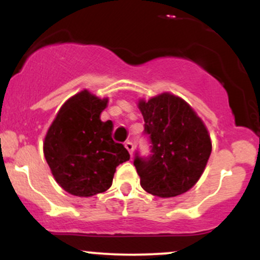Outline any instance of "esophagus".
Segmentation results:
<instances>
[{"mask_svg": "<svg viewBox=\"0 0 260 260\" xmlns=\"http://www.w3.org/2000/svg\"><path fill=\"white\" fill-rule=\"evenodd\" d=\"M124 147H126V149H127L128 151H129V154H131V155L133 154V150H134V145H133V143H132V142H129V140H128V142L124 143Z\"/></svg>", "mask_w": 260, "mask_h": 260, "instance_id": "obj_1", "label": "esophagus"}]
</instances>
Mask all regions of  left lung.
Here are the masks:
<instances>
[{
	"label": "left lung",
	"mask_w": 260,
	"mask_h": 260,
	"mask_svg": "<svg viewBox=\"0 0 260 260\" xmlns=\"http://www.w3.org/2000/svg\"><path fill=\"white\" fill-rule=\"evenodd\" d=\"M138 107L151 143L150 156L136 154L134 159L140 186L161 198L186 193L201 178L211 154L204 122L189 104L171 92L140 99Z\"/></svg>",
	"instance_id": "1"
}]
</instances>
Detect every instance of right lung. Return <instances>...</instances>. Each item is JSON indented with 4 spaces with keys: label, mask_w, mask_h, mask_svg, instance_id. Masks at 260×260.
<instances>
[{
    "label": "right lung",
    "mask_w": 260,
    "mask_h": 260,
    "mask_svg": "<svg viewBox=\"0 0 260 260\" xmlns=\"http://www.w3.org/2000/svg\"><path fill=\"white\" fill-rule=\"evenodd\" d=\"M109 99L86 89L70 98L56 115L44 140V155L66 192L91 197L109 189L116 168L129 153L112 139L111 121L100 120Z\"/></svg>",
    "instance_id": "1"
}]
</instances>
